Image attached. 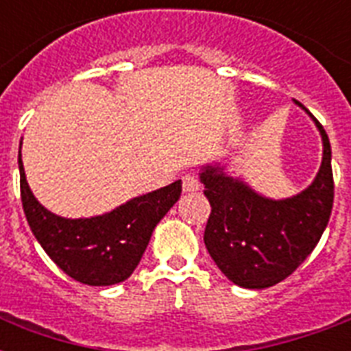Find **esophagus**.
Instances as JSON below:
<instances>
[{
  "instance_id": "1",
  "label": "esophagus",
  "mask_w": 351,
  "mask_h": 351,
  "mask_svg": "<svg viewBox=\"0 0 351 351\" xmlns=\"http://www.w3.org/2000/svg\"><path fill=\"white\" fill-rule=\"evenodd\" d=\"M182 187H184L186 193L198 191L200 189V182H198V178L195 175H186L182 178Z\"/></svg>"
}]
</instances>
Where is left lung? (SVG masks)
Instances as JSON below:
<instances>
[{
    "label": "left lung",
    "mask_w": 351,
    "mask_h": 351,
    "mask_svg": "<svg viewBox=\"0 0 351 351\" xmlns=\"http://www.w3.org/2000/svg\"><path fill=\"white\" fill-rule=\"evenodd\" d=\"M322 138V162L315 180L299 195L273 200L220 164L204 165L200 182L211 204L204 242L231 282L264 289L289 277L315 250L333 206L332 147L324 127L300 101Z\"/></svg>",
    "instance_id": "1"
}]
</instances>
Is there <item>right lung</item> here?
Returning a JSON list of instances; mask_svg holds the SVG:
<instances>
[{
    "mask_svg": "<svg viewBox=\"0 0 351 351\" xmlns=\"http://www.w3.org/2000/svg\"><path fill=\"white\" fill-rule=\"evenodd\" d=\"M19 187L25 217L36 240L69 277L89 286H112L131 277L151 234L180 198L182 182L131 198L109 213L65 219L43 208L30 191L18 154Z\"/></svg>",
    "mask_w": 351,
    "mask_h": 351,
    "instance_id": "add662e5",
    "label": "right lung"
}]
</instances>
